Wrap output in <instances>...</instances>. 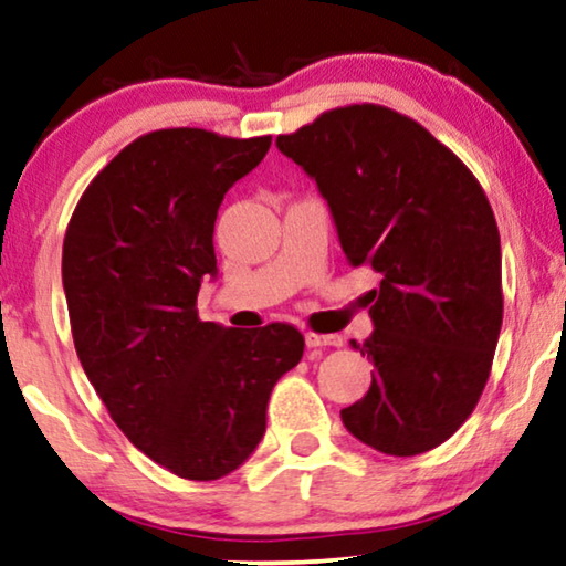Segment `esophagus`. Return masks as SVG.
Returning <instances> with one entry per match:
<instances>
[{"mask_svg": "<svg viewBox=\"0 0 566 566\" xmlns=\"http://www.w3.org/2000/svg\"><path fill=\"white\" fill-rule=\"evenodd\" d=\"M307 348H325V345H340V335H323V333H305Z\"/></svg>", "mask_w": 566, "mask_h": 566, "instance_id": "esophagus-1", "label": "esophagus"}]
</instances>
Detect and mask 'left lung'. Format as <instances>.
<instances>
[{"instance_id":"left-lung-1","label":"left lung","mask_w":566,"mask_h":566,"mask_svg":"<svg viewBox=\"0 0 566 566\" xmlns=\"http://www.w3.org/2000/svg\"><path fill=\"white\" fill-rule=\"evenodd\" d=\"M331 206L368 292L374 364L340 411L353 437L394 458L440 447L483 394L503 323L501 235L478 177L419 122L378 104L331 108L276 137Z\"/></svg>"}]
</instances>
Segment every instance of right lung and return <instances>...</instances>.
<instances>
[{"mask_svg": "<svg viewBox=\"0 0 566 566\" xmlns=\"http://www.w3.org/2000/svg\"><path fill=\"white\" fill-rule=\"evenodd\" d=\"M272 137L175 126L126 145L83 192L63 241L75 353L134 447L185 480L229 475L266 432L274 384L305 337L202 323L198 290L216 274L223 196Z\"/></svg>", "mask_w": 566, "mask_h": 566, "instance_id": "1", "label": "right lung"}]
</instances>
